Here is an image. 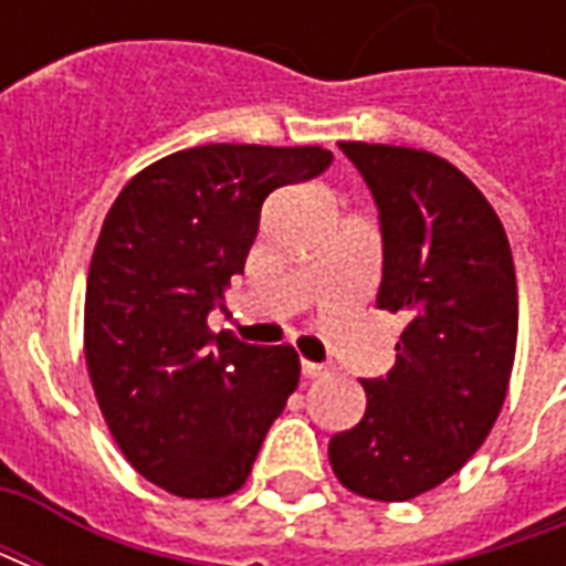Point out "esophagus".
<instances>
[{"label":"esophagus","instance_id":"esophagus-1","mask_svg":"<svg viewBox=\"0 0 566 566\" xmlns=\"http://www.w3.org/2000/svg\"><path fill=\"white\" fill-rule=\"evenodd\" d=\"M303 376H306V379H321V376H327V367H324V364L303 360Z\"/></svg>","mask_w":566,"mask_h":566}]
</instances>
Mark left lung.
<instances>
[{
	"label": "left lung",
	"mask_w": 566,
	"mask_h": 566,
	"mask_svg": "<svg viewBox=\"0 0 566 566\" xmlns=\"http://www.w3.org/2000/svg\"><path fill=\"white\" fill-rule=\"evenodd\" d=\"M376 197L385 242L379 308L403 312L388 379H364L367 412L331 439L348 491L403 503L433 491L485 442L510 391L518 284L497 211L430 150L339 142Z\"/></svg>",
	"instance_id": "1"
}]
</instances>
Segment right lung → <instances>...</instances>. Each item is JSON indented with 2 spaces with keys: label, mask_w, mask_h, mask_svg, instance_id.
Wrapping results in <instances>:
<instances>
[{
  "label": "right lung",
  "mask_w": 566,
  "mask_h": 566,
  "mask_svg": "<svg viewBox=\"0 0 566 566\" xmlns=\"http://www.w3.org/2000/svg\"><path fill=\"white\" fill-rule=\"evenodd\" d=\"M321 145H199L133 175L93 248L84 360L117 449L163 491L218 500L245 485L300 381L291 345L209 331L245 270L260 206L315 178Z\"/></svg>",
  "instance_id": "1"
}]
</instances>
